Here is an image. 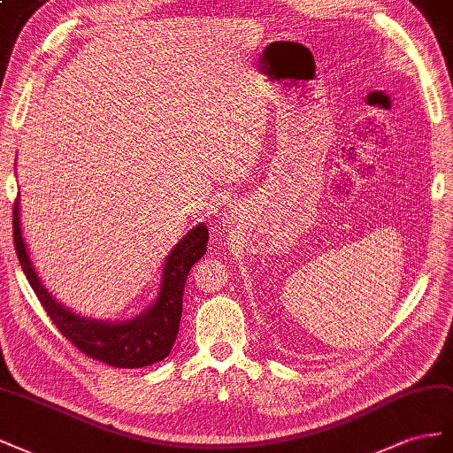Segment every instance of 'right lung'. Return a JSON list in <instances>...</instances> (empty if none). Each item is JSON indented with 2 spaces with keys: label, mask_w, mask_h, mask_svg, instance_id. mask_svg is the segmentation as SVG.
I'll list each match as a JSON object with an SVG mask.
<instances>
[{
  "label": "right lung",
  "mask_w": 453,
  "mask_h": 453,
  "mask_svg": "<svg viewBox=\"0 0 453 453\" xmlns=\"http://www.w3.org/2000/svg\"><path fill=\"white\" fill-rule=\"evenodd\" d=\"M19 209L17 197L12 209V237H15L19 262L30 287L64 338L87 357L115 368H144L169 357L182 317L186 279L193 264L206 252V242H209V229L204 224L189 229L166 256L157 298L144 313L128 320H98L72 311L45 288L26 249Z\"/></svg>",
  "instance_id": "add662e5"
}]
</instances>
